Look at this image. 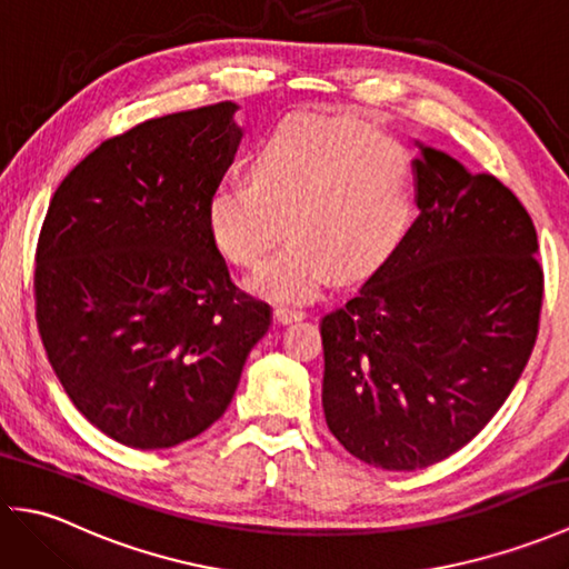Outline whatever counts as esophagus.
<instances>
[{"mask_svg":"<svg viewBox=\"0 0 569 569\" xmlns=\"http://www.w3.org/2000/svg\"><path fill=\"white\" fill-rule=\"evenodd\" d=\"M306 312L300 308H291V306H276L273 308V320L278 325H288V322H296V320H303Z\"/></svg>","mask_w":569,"mask_h":569,"instance_id":"1","label":"esophagus"}]
</instances>
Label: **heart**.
Here are the masks:
<instances>
[{
  "label": "heart",
  "instance_id": "1",
  "mask_svg": "<svg viewBox=\"0 0 569 569\" xmlns=\"http://www.w3.org/2000/svg\"><path fill=\"white\" fill-rule=\"evenodd\" d=\"M253 183H220L208 229L229 261L257 266L286 232L293 241L253 273L249 291L308 300L337 276L371 273L413 217V161L403 143L355 119L296 114L251 156Z\"/></svg>",
  "mask_w": 569,
  "mask_h": 569
}]
</instances>
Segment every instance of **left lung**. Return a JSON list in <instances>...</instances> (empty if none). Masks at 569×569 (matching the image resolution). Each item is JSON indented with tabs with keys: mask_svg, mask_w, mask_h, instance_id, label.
Listing matches in <instances>:
<instances>
[{
	"mask_svg": "<svg viewBox=\"0 0 569 569\" xmlns=\"http://www.w3.org/2000/svg\"><path fill=\"white\" fill-rule=\"evenodd\" d=\"M418 220L320 322L328 428L389 471L430 467L503 406L538 337L533 220L489 173L416 141Z\"/></svg>",
	"mask_w": 569,
	"mask_h": 569,
	"instance_id": "obj_1",
	"label": "left lung"
}]
</instances>
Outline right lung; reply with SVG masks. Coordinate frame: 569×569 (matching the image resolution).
Masks as SVG:
<instances>
[{"label":"right lung","instance_id":"1","mask_svg":"<svg viewBox=\"0 0 569 569\" xmlns=\"http://www.w3.org/2000/svg\"><path fill=\"white\" fill-rule=\"evenodd\" d=\"M237 104L149 119L58 186L36 249V322L68 398L107 438L163 450L220 418L271 308L229 281L208 198Z\"/></svg>","mask_w":569,"mask_h":569}]
</instances>
